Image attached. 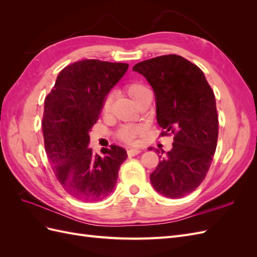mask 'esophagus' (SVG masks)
Wrapping results in <instances>:
<instances>
[{"instance_id": "34e87169", "label": "esophagus", "mask_w": 257, "mask_h": 257, "mask_svg": "<svg viewBox=\"0 0 257 257\" xmlns=\"http://www.w3.org/2000/svg\"><path fill=\"white\" fill-rule=\"evenodd\" d=\"M142 151L139 150V149H128L127 150V155H128V157H134V155H137V154H139Z\"/></svg>"}]
</instances>
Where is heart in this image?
<instances>
[{
	"label": "heart",
	"mask_w": 257,
	"mask_h": 257,
	"mask_svg": "<svg viewBox=\"0 0 257 257\" xmlns=\"http://www.w3.org/2000/svg\"><path fill=\"white\" fill-rule=\"evenodd\" d=\"M124 90H125L127 95L133 99L135 103L139 98H141L143 94H145L147 91H149L145 84L138 81L128 82L125 85ZM111 100H112L111 95L106 96V98L104 99V103H103L104 114H107L109 112L110 107H111ZM145 131H146V126L143 125V124H125V125H123L122 127H120L118 132H116V137H118L119 141L125 144H133L138 136H141L142 134L145 133Z\"/></svg>",
	"instance_id": "obj_1"
}]
</instances>
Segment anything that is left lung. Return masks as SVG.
I'll return each instance as SVG.
<instances>
[{
  "instance_id": "8db88e82",
  "label": "left lung",
  "mask_w": 257,
  "mask_h": 257,
  "mask_svg": "<svg viewBox=\"0 0 257 257\" xmlns=\"http://www.w3.org/2000/svg\"><path fill=\"white\" fill-rule=\"evenodd\" d=\"M133 71L154 90L161 135H174L172 150L164 157L162 151L150 175L151 184L163 196L181 198L204 181L213 160L219 135L214 93L203 71L177 54L143 61Z\"/></svg>"
}]
</instances>
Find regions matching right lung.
<instances>
[{"label":"right lung","instance_id":"add662e5","mask_svg":"<svg viewBox=\"0 0 257 257\" xmlns=\"http://www.w3.org/2000/svg\"><path fill=\"white\" fill-rule=\"evenodd\" d=\"M126 63L81 60L64 67L45 98V150L59 183L84 201L106 198L113 191L126 151L104 148L103 155L88 147L89 131L99 118L108 92L127 71Z\"/></svg>","mask_w":257,"mask_h":257}]
</instances>
